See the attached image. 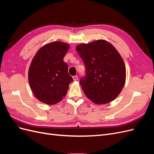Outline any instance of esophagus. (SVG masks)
Here are the masks:
<instances>
[{
    "mask_svg": "<svg viewBox=\"0 0 154 154\" xmlns=\"http://www.w3.org/2000/svg\"><path fill=\"white\" fill-rule=\"evenodd\" d=\"M72 79L74 81H76V80H78V77L77 76H72Z\"/></svg>",
    "mask_w": 154,
    "mask_h": 154,
    "instance_id": "esophagus-1",
    "label": "esophagus"
}]
</instances>
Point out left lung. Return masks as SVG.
Returning a JSON list of instances; mask_svg holds the SVG:
<instances>
[{
  "mask_svg": "<svg viewBox=\"0 0 154 154\" xmlns=\"http://www.w3.org/2000/svg\"><path fill=\"white\" fill-rule=\"evenodd\" d=\"M76 49L86 69L80 81L86 96L96 104L114 100L126 80L125 66L118 51L105 40L78 45Z\"/></svg>",
  "mask_w": 154,
  "mask_h": 154,
  "instance_id": "1",
  "label": "left lung"
}]
</instances>
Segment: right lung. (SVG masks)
Listing matches in <instances>:
<instances>
[{
	"label": "right lung",
	"mask_w": 154,
	"mask_h": 154,
	"mask_svg": "<svg viewBox=\"0 0 154 154\" xmlns=\"http://www.w3.org/2000/svg\"><path fill=\"white\" fill-rule=\"evenodd\" d=\"M69 45L56 41L42 46L32 58L28 71L31 91L40 101L54 105L63 100L72 82L63 57Z\"/></svg>",
	"instance_id": "add662e5"
}]
</instances>
